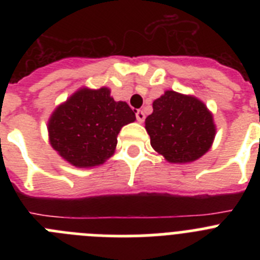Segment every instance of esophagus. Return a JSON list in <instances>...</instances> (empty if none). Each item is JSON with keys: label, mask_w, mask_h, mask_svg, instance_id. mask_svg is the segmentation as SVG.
Returning <instances> with one entry per match:
<instances>
[{"label": "esophagus", "mask_w": 260, "mask_h": 260, "mask_svg": "<svg viewBox=\"0 0 260 260\" xmlns=\"http://www.w3.org/2000/svg\"><path fill=\"white\" fill-rule=\"evenodd\" d=\"M135 116H137V119H138V122H143L144 118H146V114H144L143 110H137V113H135Z\"/></svg>", "instance_id": "34e87169"}]
</instances>
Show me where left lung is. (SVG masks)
I'll return each instance as SVG.
<instances>
[{"mask_svg":"<svg viewBox=\"0 0 260 260\" xmlns=\"http://www.w3.org/2000/svg\"><path fill=\"white\" fill-rule=\"evenodd\" d=\"M146 118L151 146L169 162L198 160L211 148L216 126L212 113L194 96L165 91L152 104Z\"/></svg>","mask_w":260,"mask_h":260,"instance_id":"left-lung-1","label":"left lung"}]
</instances>
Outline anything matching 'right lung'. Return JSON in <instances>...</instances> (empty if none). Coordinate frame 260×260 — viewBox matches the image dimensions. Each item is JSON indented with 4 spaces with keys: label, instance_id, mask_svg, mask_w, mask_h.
<instances>
[{
    "label": "right lung",
    "instance_id": "obj_1",
    "mask_svg": "<svg viewBox=\"0 0 260 260\" xmlns=\"http://www.w3.org/2000/svg\"><path fill=\"white\" fill-rule=\"evenodd\" d=\"M134 121V110L114 102L109 88H80L50 116L49 142L71 165L92 168L113 155L119 130Z\"/></svg>",
    "mask_w": 260,
    "mask_h": 260
}]
</instances>
